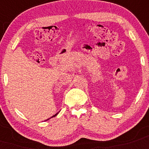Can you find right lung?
Returning a JSON list of instances; mask_svg holds the SVG:
<instances>
[{
	"label": "right lung",
	"instance_id": "right-lung-1",
	"mask_svg": "<svg viewBox=\"0 0 149 149\" xmlns=\"http://www.w3.org/2000/svg\"><path fill=\"white\" fill-rule=\"evenodd\" d=\"M57 113H56L55 115H54V116H52L51 118H52V117H54V116H57ZM51 118H50V119H51ZM49 119H47V120H49ZM46 121H47V120H46Z\"/></svg>",
	"mask_w": 149,
	"mask_h": 149
}]
</instances>
